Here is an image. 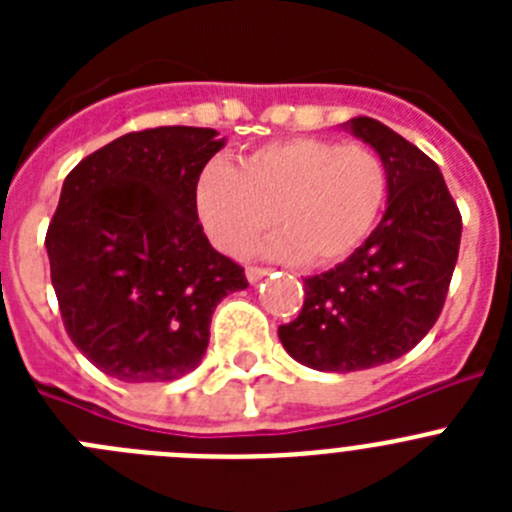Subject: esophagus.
Listing matches in <instances>:
<instances>
[{"instance_id": "34e87169", "label": "esophagus", "mask_w": 512, "mask_h": 512, "mask_svg": "<svg viewBox=\"0 0 512 512\" xmlns=\"http://www.w3.org/2000/svg\"><path fill=\"white\" fill-rule=\"evenodd\" d=\"M266 274H269V269H264V266H248L246 269V279L248 282H261V279L266 277Z\"/></svg>"}]
</instances>
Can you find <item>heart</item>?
Wrapping results in <instances>:
<instances>
[{
	"instance_id": "b5f03b06",
	"label": "heart",
	"mask_w": 512,
	"mask_h": 512,
	"mask_svg": "<svg viewBox=\"0 0 512 512\" xmlns=\"http://www.w3.org/2000/svg\"><path fill=\"white\" fill-rule=\"evenodd\" d=\"M387 192V164L372 146L302 135L256 148L238 171L220 158L205 164L194 202L205 230L225 253H246L269 233L277 215L284 235L271 251L328 266L364 246Z\"/></svg>"
}]
</instances>
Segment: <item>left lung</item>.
<instances>
[{"mask_svg":"<svg viewBox=\"0 0 512 512\" xmlns=\"http://www.w3.org/2000/svg\"><path fill=\"white\" fill-rule=\"evenodd\" d=\"M346 128L387 164L382 223L336 269L305 279V302L279 325L287 354L318 372H361L408 354L436 325L459 259L461 215L443 174L372 117Z\"/></svg>","mask_w":512,"mask_h":512,"instance_id":"1","label":"left lung"}]
</instances>
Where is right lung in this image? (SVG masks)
Here are the masks:
<instances>
[{
	"instance_id": "1",
	"label": "right lung",
	"mask_w": 512,
	"mask_h": 512,
	"mask_svg": "<svg viewBox=\"0 0 512 512\" xmlns=\"http://www.w3.org/2000/svg\"><path fill=\"white\" fill-rule=\"evenodd\" d=\"M225 146L212 128H151L71 169L45 248L66 333L120 382H171L197 369L217 302L246 289L197 220L194 187Z\"/></svg>"
}]
</instances>
